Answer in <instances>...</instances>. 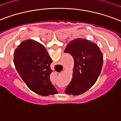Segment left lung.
<instances>
[{
    "instance_id": "1",
    "label": "left lung",
    "mask_w": 121,
    "mask_h": 121,
    "mask_svg": "<svg viewBox=\"0 0 121 121\" xmlns=\"http://www.w3.org/2000/svg\"><path fill=\"white\" fill-rule=\"evenodd\" d=\"M64 52L74 58L72 79L65 90L67 94L78 95L89 90L101 72L103 55L98 45L84 38L70 42Z\"/></svg>"
}]
</instances>
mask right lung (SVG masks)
<instances>
[{"instance_id":"obj_1","label":"right lung","mask_w":121,"mask_h":121,"mask_svg":"<svg viewBox=\"0 0 121 121\" xmlns=\"http://www.w3.org/2000/svg\"><path fill=\"white\" fill-rule=\"evenodd\" d=\"M13 62L20 76L33 92L42 96L58 94L50 80L52 60L42 44L33 40L23 41L15 49Z\"/></svg>"}]
</instances>
